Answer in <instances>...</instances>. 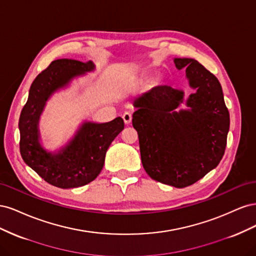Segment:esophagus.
Wrapping results in <instances>:
<instances>
[{
    "instance_id": "34e87169",
    "label": "esophagus",
    "mask_w": 256,
    "mask_h": 256,
    "mask_svg": "<svg viewBox=\"0 0 256 256\" xmlns=\"http://www.w3.org/2000/svg\"><path fill=\"white\" fill-rule=\"evenodd\" d=\"M122 120H124V122H125L126 125H130L131 120H132V115H131V113H129V112L124 113L122 114Z\"/></svg>"
}]
</instances>
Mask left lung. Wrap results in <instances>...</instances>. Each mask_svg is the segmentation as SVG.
I'll list each match as a JSON object with an SVG mask.
<instances>
[{"label":"left lung","instance_id":"8db88e82","mask_svg":"<svg viewBox=\"0 0 256 256\" xmlns=\"http://www.w3.org/2000/svg\"><path fill=\"white\" fill-rule=\"evenodd\" d=\"M186 68L192 88L190 111H174L184 92L159 85L134 100L136 130L143 168L152 180L184 188L219 164L226 147L230 113L216 76L193 58H175Z\"/></svg>","mask_w":256,"mask_h":256}]
</instances>
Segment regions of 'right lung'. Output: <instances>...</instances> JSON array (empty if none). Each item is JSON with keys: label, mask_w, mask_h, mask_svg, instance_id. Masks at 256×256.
Masks as SVG:
<instances>
[{"label": "right lung", "mask_w": 256, "mask_h": 256, "mask_svg": "<svg viewBox=\"0 0 256 256\" xmlns=\"http://www.w3.org/2000/svg\"><path fill=\"white\" fill-rule=\"evenodd\" d=\"M92 69L94 64L90 60H53L30 85L28 102L20 114L21 157L44 182L54 187L76 188L94 180L104 168L110 144L124 129L120 118L104 124L85 122L74 141L54 154L46 152L38 143L37 124L49 96L74 76Z\"/></svg>", "instance_id": "add662e5"}]
</instances>
